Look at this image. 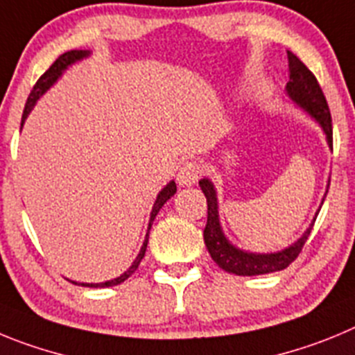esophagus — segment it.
Listing matches in <instances>:
<instances>
[{
	"mask_svg": "<svg viewBox=\"0 0 355 355\" xmlns=\"http://www.w3.org/2000/svg\"><path fill=\"white\" fill-rule=\"evenodd\" d=\"M201 173V166L198 162H185L178 170L177 180L180 185H193L196 184Z\"/></svg>",
	"mask_w": 355,
	"mask_h": 355,
	"instance_id": "obj_1",
	"label": "esophagus"
}]
</instances>
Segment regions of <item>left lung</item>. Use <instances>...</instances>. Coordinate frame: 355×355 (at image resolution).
<instances>
[{"label": "left lung", "instance_id": "obj_1", "mask_svg": "<svg viewBox=\"0 0 355 355\" xmlns=\"http://www.w3.org/2000/svg\"><path fill=\"white\" fill-rule=\"evenodd\" d=\"M288 54V76L290 81L286 83V95L297 107H301L304 113H308L315 122L324 130L325 139H327L329 148L333 150V123H331V111H329L327 101H325L322 88L318 85L317 78L311 74V70L297 58L295 54L286 51ZM200 187L207 198V226L203 230V241H205L207 249L210 257L223 270L237 276H260V274L276 272V270L286 269L301 253L302 245L308 241L311 233L315 219H317V210L313 217L311 225L306 228L301 237L297 239L288 248L276 251V253H249L244 249L233 245L226 239L225 232L219 221V207H217V193L210 178H201ZM329 191V184H327ZM325 191V194H327ZM325 194L322 198V203L325 200ZM320 203V207H322Z\"/></svg>", "mask_w": 355, "mask_h": 355}]
</instances>
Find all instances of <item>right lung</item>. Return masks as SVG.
Returning <instances> with one entry per match:
<instances>
[{"label": "right lung", "instance_id": "obj_1", "mask_svg": "<svg viewBox=\"0 0 355 355\" xmlns=\"http://www.w3.org/2000/svg\"><path fill=\"white\" fill-rule=\"evenodd\" d=\"M90 56V51H83V49H74V51H67V53H63L62 56H60L56 62L53 63V65L49 67V69L44 72L42 76H40V79L37 81V85L33 86V90H31L30 97H28L26 101V106H24V111H22V120H21V127L24 125V122H26L28 114L31 113V110H33V106L37 104V101L40 97H42L44 94H46L47 90H49L51 86L54 85V83L58 81L60 78H62V74L65 72L67 69H69L70 65H74V63L81 62V60L88 58ZM177 193V184H175L173 180L170 182V184H166L164 187H162L161 193L157 194V198H155V203L154 207H152V212H150V221H148V230H146V237L145 241H143V245L141 249H139L138 257H136V260L132 261V265H130L129 269L125 270L123 274H120L118 277H114V279H110V281H104V283H76V281H72L74 285H81V286H90V288H107V286H114V285H120V283H123V281L127 279L129 276H132L134 270L138 269V265L141 263L143 257H145V251H146V244H148V233H150V228H152V223H154L155 216L159 214V210L162 209V205H164L166 201L170 200L173 194Z\"/></svg>", "mask_w": 355, "mask_h": 355}]
</instances>
